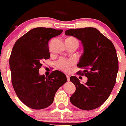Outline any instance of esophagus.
<instances>
[{"label": "esophagus", "instance_id": "esophagus-1", "mask_svg": "<svg viewBox=\"0 0 126 126\" xmlns=\"http://www.w3.org/2000/svg\"><path fill=\"white\" fill-rule=\"evenodd\" d=\"M66 78H67V80L68 82L70 81V77L69 76H66Z\"/></svg>", "mask_w": 126, "mask_h": 126}]
</instances>
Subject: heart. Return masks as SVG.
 Returning a JSON list of instances; mask_svg holds the SVG:
<instances>
[{"label": "heart", "mask_w": 126, "mask_h": 126, "mask_svg": "<svg viewBox=\"0 0 126 126\" xmlns=\"http://www.w3.org/2000/svg\"><path fill=\"white\" fill-rule=\"evenodd\" d=\"M67 41L72 42V43H76L78 45V41L76 38H73V37H70L68 38L67 40ZM72 62L70 60H66L64 59H60L56 63V65H57V67L59 68L60 70H63L65 72H68L69 71V68L72 66Z\"/></svg>", "instance_id": "heart-1"}]
</instances>
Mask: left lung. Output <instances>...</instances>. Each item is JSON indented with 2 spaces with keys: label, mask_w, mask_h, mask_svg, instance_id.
Returning a JSON list of instances; mask_svg holds the SVG:
<instances>
[{
  "label": "left lung",
  "mask_w": 126,
  "mask_h": 126,
  "mask_svg": "<svg viewBox=\"0 0 126 126\" xmlns=\"http://www.w3.org/2000/svg\"><path fill=\"white\" fill-rule=\"evenodd\" d=\"M65 34L82 41L84 51L77 66L83 70L77 74L88 78L85 84L75 76L70 78L76 86L70 102L83 110L95 109L108 99L116 82L118 70L116 50L112 42L96 28L71 29L66 30Z\"/></svg>",
  "instance_id": "left-lung-1"
}]
</instances>
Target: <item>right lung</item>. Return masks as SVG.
<instances>
[{
    "label": "right lung",
    "instance_id": "1",
    "mask_svg": "<svg viewBox=\"0 0 126 126\" xmlns=\"http://www.w3.org/2000/svg\"><path fill=\"white\" fill-rule=\"evenodd\" d=\"M63 30L38 27L32 29L16 41L9 58L11 80L15 93L25 105L34 110L50 106L59 88L67 81L63 72L40 75L44 60L50 57L48 41Z\"/></svg>",
    "mask_w": 126,
    "mask_h": 126
}]
</instances>
